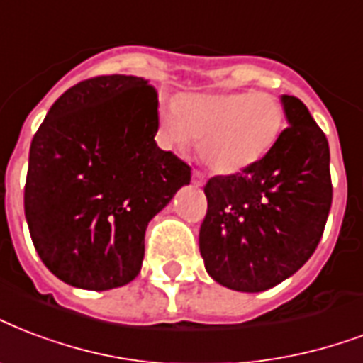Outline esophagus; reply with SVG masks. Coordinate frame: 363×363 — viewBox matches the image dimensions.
<instances>
[{"mask_svg":"<svg viewBox=\"0 0 363 363\" xmlns=\"http://www.w3.org/2000/svg\"><path fill=\"white\" fill-rule=\"evenodd\" d=\"M206 175L201 173V171H192V182L196 184V186H203L206 184Z\"/></svg>","mask_w":363,"mask_h":363,"instance_id":"esophagus-1","label":"esophagus"}]
</instances>
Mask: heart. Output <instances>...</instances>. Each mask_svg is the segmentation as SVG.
Returning a JSON list of instances; mask_svg holds the SVG:
<instances>
[{
	"label": "heart",
	"instance_id": "heart-1",
	"mask_svg": "<svg viewBox=\"0 0 363 363\" xmlns=\"http://www.w3.org/2000/svg\"><path fill=\"white\" fill-rule=\"evenodd\" d=\"M284 129V108L270 93H186L157 104V140L184 150L198 138V156L218 175L259 163Z\"/></svg>",
	"mask_w": 363,
	"mask_h": 363
}]
</instances>
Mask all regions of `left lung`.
<instances>
[{"mask_svg": "<svg viewBox=\"0 0 363 363\" xmlns=\"http://www.w3.org/2000/svg\"><path fill=\"white\" fill-rule=\"evenodd\" d=\"M287 118L274 148L253 167L213 177L200 253L207 274L243 293L267 291L316 251L331 209L329 145L297 96L281 95Z\"/></svg>", "mask_w": 363, "mask_h": 363, "instance_id": "8db88e82", "label": "left lung"}]
</instances>
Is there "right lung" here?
I'll return each instance as SVG.
<instances>
[{
	"label": "right lung",
	"mask_w": 363,
	"mask_h": 363,
	"mask_svg": "<svg viewBox=\"0 0 363 363\" xmlns=\"http://www.w3.org/2000/svg\"><path fill=\"white\" fill-rule=\"evenodd\" d=\"M148 79L99 76L55 101L30 145L24 215L38 255L59 280L106 291L137 278L146 226L190 167L156 145Z\"/></svg>",
	"instance_id": "obj_1"
}]
</instances>
